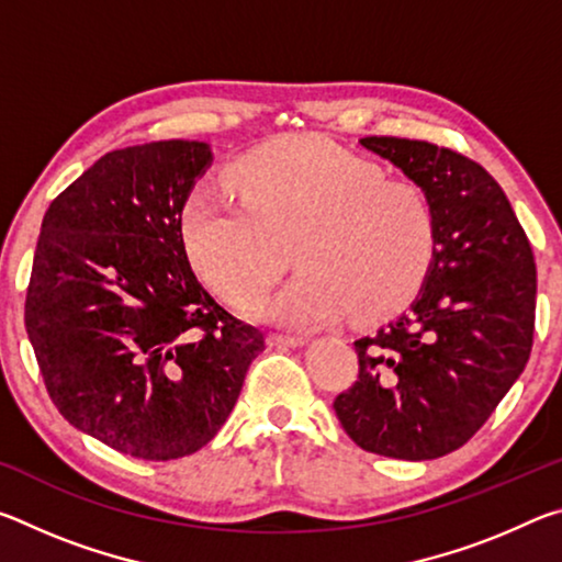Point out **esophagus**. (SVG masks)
Returning a JSON list of instances; mask_svg holds the SVG:
<instances>
[{
    "instance_id": "obj_1",
    "label": "esophagus",
    "mask_w": 562,
    "mask_h": 562,
    "mask_svg": "<svg viewBox=\"0 0 562 562\" xmlns=\"http://www.w3.org/2000/svg\"><path fill=\"white\" fill-rule=\"evenodd\" d=\"M268 341L272 347H300L304 345V337L300 335H284V331H272L268 337Z\"/></svg>"
}]
</instances>
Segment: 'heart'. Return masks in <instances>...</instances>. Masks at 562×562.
Returning <instances> with one entry per match:
<instances>
[{
    "mask_svg": "<svg viewBox=\"0 0 562 562\" xmlns=\"http://www.w3.org/2000/svg\"><path fill=\"white\" fill-rule=\"evenodd\" d=\"M237 198L195 190L180 235L195 272L235 307L262 297L290 262L302 270L255 317L312 327L349 310L372 319L422 288L436 215L412 180L384 178L372 160L322 136H288L237 158Z\"/></svg>",
    "mask_w": 562,
    "mask_h": 562,
    "instance_id": "1",
    "label": "heart"
}]
</instances>
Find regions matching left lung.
Masks as SVG:
<instances>
[{"instance_id": "1", "label": "left lung", "mask_w": 562, "mask_h": 562, "mask_svg": "<svg viewBox=\"0 0 562 562\" xmlns=\"http://www.w3.org/2000/svg\"><path fill=\"white\" fill-rule=\"evenodd\" d=\"M359 144L429 195L436 245L416 300L355 341L357 382L331 406L369 453L439 459L488 422L526 369L536 260L506 193L475 160L429 140L367 136Z\"/></svg>"}]
</instances>
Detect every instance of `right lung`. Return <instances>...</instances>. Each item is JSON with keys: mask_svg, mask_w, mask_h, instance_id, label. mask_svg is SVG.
Segmentation results:
<instances>
[{"mask_svg": "<svg viewBox=\"0 0 562 562\" xmlns=\"http://www.w3.org/2000/svg\"><path fill=\"white\" fill-rule=\"evenodd\" d=\"M211 160L201 140L111 150L42 221L24 322L46 392L71 426L133 459L203 449L265 349V331L195 278L180 235Z\"/></svg>", "mask_w": 562, "mask_h": 562, "instance_id": "1", "label": "right lung"}]
</instances>
